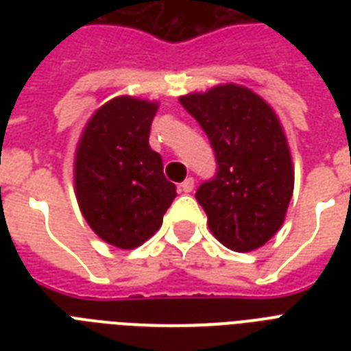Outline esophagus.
<instances>
[{"mask_svg":"<svg viewBox=\"0 0 351 351\" xmlns=\"http://www.w3.org/2000/svg\"><path fill=\"white\" fill-rule=\"evenodd\" d=\"M193 187H195V180H193L191 176H189V178H186V180L180 184V191L182 193H191Z\"/></svg>","mask_w":351,"mask_h":351,"instance_id":"1","label":"esophagus"}]
</instances>
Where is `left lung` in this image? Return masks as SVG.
I'll list each match as a JSON object with an SVG mask.
<instances>
[{
    "label": "left lung",
    "mask_w": 351,
    "mask_h": 351,
    "mask_svg": "<svg viewBox=\"0 0 351 351\" xmlns=\"http://www.w3.org/2000/svg\"><path fill=\"white\" fill-rule=\"evenodd\" d=\"M208 134L217 173L197 200L220 244L239 253L261 247L280 230L293 195V164L282 125L253 90L226 84L180 96Z\"/></svg>",
    "instance_id": "1"
}]
</instances>
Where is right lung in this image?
Wrapping results in <instances>:
<instances>
[{
    "label": "right lung",
    "instance_id": "right-lung-1",
    "mask_svg": "<svg viewBox=\"0 0 351 351\" xmlns=\"http://www.w3.org/2000/svg\"><path fill=\"white\" fill-rule=\"evenodd\" d=\"M158 104L118 96L85 125L74 160L82 215L101 240L132 250L151 239L176 197L162 156L149 145Z\"/></svg>",
    "mask_w": 351,
    "mask_h": 351
}]
</instances>
